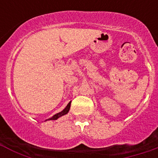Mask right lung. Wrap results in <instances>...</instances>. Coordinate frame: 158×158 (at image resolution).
Returning <instances> with one entry per match:
<instances>
[{
	"instance_id": "right-lung-1",
	"label": "right lung",
	"mask_w": 158,
	"mask_h": 158,
	"mask_svg": "<svg viewBox=\"0 0 158 158\" xmlns=\"http://www.w3.org/2000/svg\"><path fill=\"white\" fill-rule=\"evenodd\" d=\"M70 104H71V102H69V104H67L66 107H65V109L62 110L61 112L58 113V114H56V115H54V116L51 117V118H48V120H56V119H58L59 117H61V116H62V115L67 114V113H68V111H69V108H70Z\"/></svg>"
}]
</instances>
